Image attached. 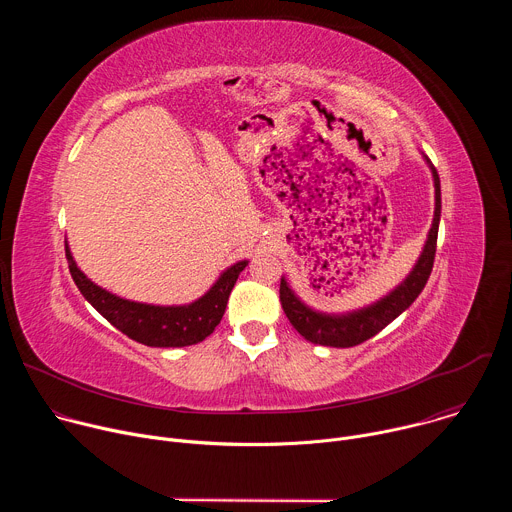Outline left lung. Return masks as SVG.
Segmentation results:
<instances>
[{
	"label": "left lung",
	"instance_id": "left-lung-1",
	"mask_svg": "<svg viewBox=\"0 0 512 512\" xmlns=\"http://www.w3.org/2000/svg\"><path fill=\"white\" fill-rule=\"evenodd\" d=\"M431 172H433V184H435V212H433V223L423 247V253L419 261L415 263L413 271L407 275V279L393 289L389 296H385L381 302L346 314V316H328L310 310L306 304H302L294 291H291L281 279L279 283V300L281 308L291 322L308 342L322 344V346H336V348H348L356 346L364 340L373 338L379 334L385 326H389L399 314H403L421 294L425 287L435 259V247H437V229H440V214H442V190H440V176L433 168L431 160L425 158Z\"/></svg>",
	"mask_w": 512,
	"mask_h": 512
}]
</instances>
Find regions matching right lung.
I'll return each instance as SVG.
<instances>
[{
	"label": "right lung",
	"mask_w": 512,
	"mask_h": 512,
	"mask_svg": "<svg viewBox=\"0 0 512 512\" xmlns=\"http://www.w3.org/2000/svg\"><path fill=\"white\" fill-rule=\"evenodd\" d=\"M66 249V261L72 279L85 300L117 330L135 342L158 348H176L202 342L221 324L231 291L239 273L247 267V261H239L229 267L206 294L188 306H150L117 298L103 287L95 285L72 261Z\"/></svg>",
	"instance_id": "1"
}]
</instances>
